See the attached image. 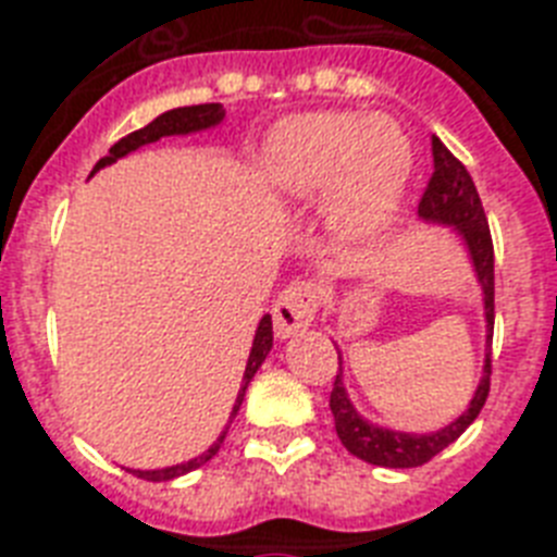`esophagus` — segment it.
<instances>
[{"label":"esophagus","instance_id":"esophagus-1","mask_svg":"<svg viewBox=\"0 0 557 557\" xmlns=\"http://www.w3.org/2000/svg\"><path fill=\"white\" fill-rule=\"evenodd\" d=\"M321 306V286L312 280H300L283 292L274 300V332L277 338H295L297 332H304L314 321V312Z\"/></svg>","mask_w":557,"mask_h":557}]
</instances>
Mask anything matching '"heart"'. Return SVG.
<instances>
[{
	"instance_id": "1",
	"label": "heart",
	"mask_w": 557,
	"mask_h": 557,
	"mask_svg": "<svg viewBox=\"0 0 557 557\" xmlns=\"http://www.w3.org/2000/svg\"><path fill=\"white\" fill-rule=\"evenodd\" d=\"M413 170V141L387 115H292L271 129L260 152V176L271 193L312 199L330 190V225L356 243L389 231Z\"/></svg>"
}]
</instances>
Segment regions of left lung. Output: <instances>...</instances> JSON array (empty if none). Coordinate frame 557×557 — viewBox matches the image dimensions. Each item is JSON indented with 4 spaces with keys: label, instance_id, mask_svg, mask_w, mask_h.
Listing matches in <instances>:
<instances>
[{
    "label": "left lung",
    "instance_id": "left-lung-1",
    "mask_svg": "<svg viewBox=\"0 0 557 557\" xmlns=\"http://www.w3.org/2000/svg\"><path fill=\"white\" fill-rule=\"evenodd\" d=\"M433 150V176L431 185L424 190L419 201V222L431 227H448L450 236L466 248L468 265L474 271V280L480 292H483V321H485V358L483 372H480V384H476L474 396L466 405V410L448 422L440 431L413 433V431H396L387 424L370 422L367 416L358 413L356 401L349 396L347 384H344V356H341L338 344V375H335V387L330 396V410L335 416V431L344 448L352 457L364 459L370 466L381 468H416L424 466L428 459L436 457L445 450L450 442H457L466 428L474 422L488 396V375H492V332H494V245L488 234V222H485L483 201L476 193L474 182L468 176V170L459 164L445 144L431 135Z\"/></svg>",
    "mask_w": 557,
    "mask_h": 557
}]
</instances>
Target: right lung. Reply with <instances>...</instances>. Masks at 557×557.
<instances>
[{
	"instance_id": "obj_1",
	"label": "right lung",
	"mask_w": 557,
	"mask_h": 557,
	"mask_svg": "<svg viewBox=\"0 0 557 557\" xmlns=\"http://www.w3.org/2000/svg\"><path fill=\"white\" fill-rule=\"evenodd\" d=\"M225 121V109L222 103H201V107H178V109H170V112H161L156 121L138 129V133L126 135L121 141L112 147V150L103 156V159L95 164V170L89 173V178L98 173V170L109 168V164H115L117 159H124L129 152L141 150L147 144H156L161 138H170V135H196V133H208V129H216L219 124ZM271 347H274V332H271V314H262L260 323H257V332H253V344H251V352H248V361H245V372H243V384H239V393H236V401L231 407V416H227V424L222 428V433L216 436V442L210 445L205 454L199 457L187 459V462H178V466H170V468H156V471H133L135 476H141V480H150V483H168V480H176L182 474H190L196 471L199 466H205L208 459L216 457V450L222 448V442H225V433L234 422V416L239 413V405H243L245 398V389L251 384V379L257 375V370L262 367V361L269 358Z\"/></svg>"
}]
</instances>
